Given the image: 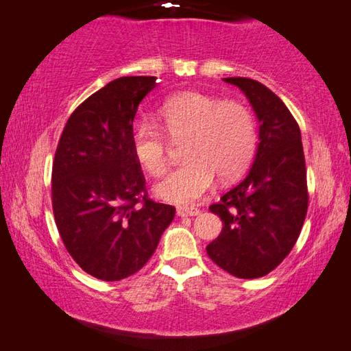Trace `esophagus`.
<instances>
[{"label": "esophagus", "instance_id": "esophagus-1", "mask_svg": "<svg viewBox=\"0 0 351 351\" xmlns=\"http://www.w3.org/2000/svg\"><path fill=\"white\" fill-rule=\"evenodd\" d=\"M202 211L200 209H197V208H187V206H180L176 209V214L178 216H181V217H187V216H198V214H200Z\"/></svg>", "mask_w": 351, "mask_h": 351}]
</instances>
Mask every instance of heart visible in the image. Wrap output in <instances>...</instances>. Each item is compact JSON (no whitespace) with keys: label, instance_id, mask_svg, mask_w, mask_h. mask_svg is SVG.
I'll return each mask as SVG.
<instances>
[{"label":"heart","instance_id":"1","mask_svg":"<svg viewBox=\"0 0 351 351\" xmlns=\"http://www.w3.org/2000/svg\"><path fill=\"white\" fill-rule=\"evenodd\" d=\"M171 140L184 138L186 162L171 169L154 186L156 195L176 205H193L216 180H232L247 169L257 149V124L241 102L222 101L197 91L175 94L156 112ZM134 158L146 173L158 176L167 164L165 137L158 125L137 121L130 130Z\"/></svg>","mask_w":351,"mask_h":351}]
</instances>
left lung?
I'll list each match as a JSON object with an SVG mask.
<instances>
[{"label": "left lung", "instance_id": "8db88e82", "mask_svg": "<svg viewBox=\"0 0 351 351\" xmlns=\"http://www.w3.org/2000/svg\"><path fill=\"white\" fill-rule=\"evenodd\" d=\"M258 121V145L244 180L209 206L223 223L206 245L214 263L239 279H257L280 265L304 223L307 181L301 130L290 110L260 82L228 77Z\"/></svg>", "mask_w": 351, "mask_h": 351}]
</instances>
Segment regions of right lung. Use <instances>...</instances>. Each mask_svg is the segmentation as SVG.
Returning <instances> with one entry per match:
<instances>
[{
    "mask_svg": "<svg viewBox=\"0 0 351 351\" xmlns=\"http://www.w3.org/2000/svg\"><path fill=\"white\" fill-rule=\"evenodd\" d=\"M156 77L107 83L67 119L51 170V205L60 237L77 265L101 280L142 269L175 208L146 197L130 130Z\"/></svg>",
    "mask_w": 351,
    "mask_h": 351,
    "instance_id": "1",
    "label": "right lung"
}]
</instances>
